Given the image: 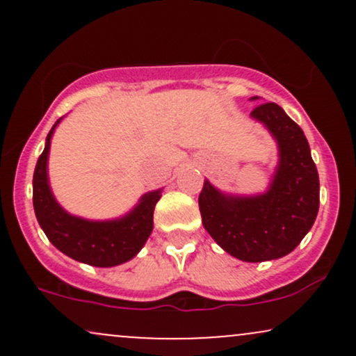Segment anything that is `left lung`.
<instances>
[{
	"instance_id": "1",
	"label": "left lung",
	"mask_w": 356,
	"mask_h": 356,
	"mask_svg": "<svg viewBox=\"0 0 356 356\" xmlns=\"http://www.w3.org/2000/svg\"><path fill=\"white\" fill-rule=\"evenodd\" d=\"M251 117L268 127L280 147L271 187L256 197H232L204 181L199 211L206 231L224 251L261 263L291 252L312 229L320 207V179L303 130L280 105H257Z\"/></svg>"
}]
</instances>
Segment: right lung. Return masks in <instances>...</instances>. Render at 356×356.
I'll return each instance as SVG.
<instances>
[{
	"mask_svg": "<svg viewBox=\"0 0 356 356\" xmlns=\"http://www.w3.org/2000/svg\"><path fill=\"white\" fill-rule=\"evenodd\" d=\"M56 124L48 134L33 174V207L40 226L53 246L80 263L110 268L132 259L152 232L154 209L161 191L145 194L136 209L117 220L95 222L65 212L53 197L47 175L50 138Z\"/></svg>",
	"mask_w": 356,
	"mask_h": 356,
	"instance_id": "right-lung-1",
	"label": "right lung"
}]
</instances>
